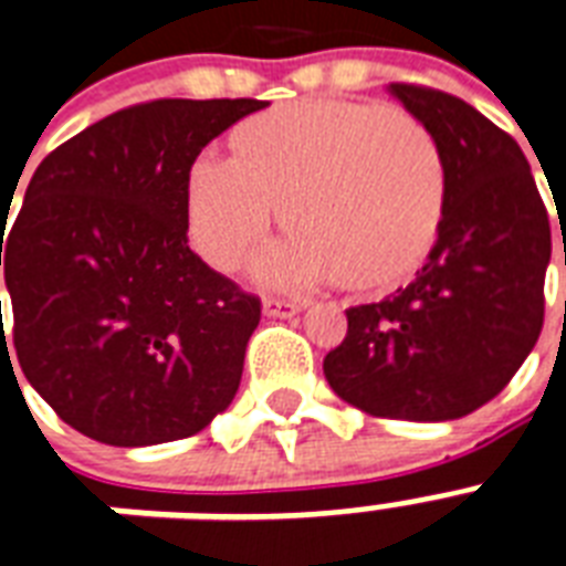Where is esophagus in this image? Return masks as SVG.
<instances>
[{"instance_id":"esophagus-1","label":"esophagus","mask_w":566,"mask_h":566,"mask_svg":"<svg viewBox=\"0 0 566 566\" xmlns=\"http://www.w3.org/2000/svg\"><path fill=\"white\" fill-rule=\"evenodd\" d=\"M262 310H265V315H274V318H292L295 313H301V304L286 301V297H265Z\"/></svg>"}]
</instances>
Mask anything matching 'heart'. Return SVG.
I'll return each mask as SVG.
<instances>
[{"mask_svg":"<svg viewBox=\"0 0 566 566\" xmlns=\"http://www.w3.org/2000/svg\"><path fill=\"white\" fill-rule=\"evenodd\" d=\"M227 144L230 161L200 156L182 179L188 239L212 269H239L277 206L292 239L262 256L271 283L339 280L352 295L384 297L440 239L446 170L407 112L313 96L248 117Z\"/></svg>","mask_w":566,"mask_h":566,"instance_id":"1","label":"heart"}]
</instances>
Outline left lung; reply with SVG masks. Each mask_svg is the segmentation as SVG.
I'll return each mask as SVG.
<instances>
[{"mask_svg": "<svg viewBox=\"0 0 566 566\" xmlns=\"http://www.w3.org/2000/svg\"><path fill=\"white\" fill-rule=\"evenodd\" d=\"M389 91L440 150L446 221L410 286L345 310L348 333L324 357V378L369 416L446 422L496 398L532 354L549 214L505 129L437 87L392 82Z\"/></svg>", "mask_w": 566, "mask_h": 566, "instance_id": "left-lung-1", "label": "left lung"}]
</instances>
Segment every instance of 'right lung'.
<instances>
[{"mask_svg": "<svg viewBox=\"0 0 566 566\" xmlns=\"http://www.w3.org/2000/svg\"><path fill=\"white\" fill-rule=\"evenodd\" d=\"M260 108L244 96L120 108L38 165L0 230L14 315L6 331L0 301L2 354L14 345L25 380L91 440H182L233 401L262 304L188 248L182 179Z\"/></svg>", "mask_w": 566, "mask_h": 566, "instance_id": "obj_1", "label": "right lung"}]
</instances>
